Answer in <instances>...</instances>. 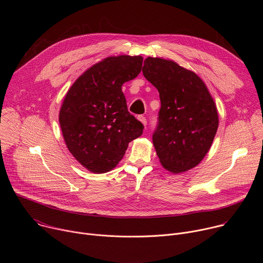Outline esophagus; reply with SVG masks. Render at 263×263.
Returning <instances> with one entry per match:
<instances>
[{"instance_id": "34e87169", "label": "esophagus", "mask_w": 263, "mask_h": 263, "mask_svg": "<svg viewBox=\"0 0 263 263\" xmlns=\"http://www.w3.org/2000/svg\"><path fill=\"white\" fill-rule=\"evenodd\" d=\"M138 121H139L143 126H145V125H146V120H145V118H144V117H142V116L138 117Z\"/></svg>"}]
</instances>
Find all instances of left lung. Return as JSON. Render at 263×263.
<instances>
[{"label": "left lung", "instance_id": "obj_1", "mask_svg": "<svg viewBox=\"0 0 263 263\" xmlns=\"http://www.w3.org/2000/svg\"><path fill=\"white\" fill-rule=\"evenodd\" d=\"M142 73L157 88L161 102L153 134L161 165L173 174L196 167L218 128L217 108L206 84L195 71L159 57H147Z\"/></svg>", "mask_w": 263, "mask_h": 263}]
</instances>
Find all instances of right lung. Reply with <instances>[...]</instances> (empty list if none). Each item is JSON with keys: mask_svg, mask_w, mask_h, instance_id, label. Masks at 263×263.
Instances as JSON below:
<instances>
[{"mask_svg": "<svg viewBox=\"0 0 263 263\" xmlns=\"http://www.w3.org/2000/svg\"><path fill=\"white\" fill-rule=\"evenodd\" d=\"M141 56H110L87 68L67 90L59 124L70 154L95 174L114 170L143 126L122 91L140 72Z\"/></svg>", "mask_w": 263, "mask_h": 263, "instance_id": "add662e5", "label": "right lung"}]
</instances>
